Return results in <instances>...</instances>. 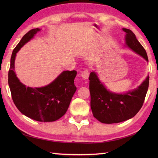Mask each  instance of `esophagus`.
Wrapping results in <instances>:
<instances>
[{
  "instance_id": "34e87169",
  "label": "esophagus",
  "mask_w": 158,
  "mask_h": 158,
  "mask_svg": "<svg viewBox=\"0 0 158 158\" xmlns=\"http://www.w3.org/2000/svg\"><path fill=\"white\" fill-rule=\"evenodd\" d=\"M89 70L88 69L83 70L81 73V76L84 79H88V77H89Z\"/></svg>"
}]
</instances>
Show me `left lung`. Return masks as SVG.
Returning a JSON list of instances; mask_svg holds the SVG:
<instances>
[{
  "label": "left lung",
  "instance_id": "left-lung-1",
  "mask_svg": "<svg viewBox=\"0 0 158 158\" xmlns=\"http://www.w3.org/2000/svg\"><path fill=\"white\" fill-rule=\"evenodd\" d=\"M126 32V44L148 62L147 52L136 38L134 32L123 28ZM89 92L94 117L103 123H116L135 117L143 105L149 88V77L138 88L126 94H115L107 90L100 82L96 73L89 74Z\"/></svg>",
  "mask_w": 158,
  "mask_h": 158
}]
</instances>
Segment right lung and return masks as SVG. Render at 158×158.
<instances>
[{
	"label": "right lung",
	"instance_id": "obj_1",
	"mask_svg": "<svg viewBox=\"0 0 158 158\" xmlns=\"http://www.w3.org/2000/svg\"><path fill=\"white\" fill-rule=\"evenodd\" d=\"M39 28L32 29L23 36L13 49L8 74L13 101L23 115L38 122H54L66 113L77 88L74 83L77 71H63L50 84L30 88L19 81L14 72L16 53L33 38Z\"/></svg>",
	"mask_w": 158,
	"mask_h": 158
}]
</instances>
